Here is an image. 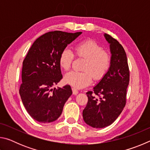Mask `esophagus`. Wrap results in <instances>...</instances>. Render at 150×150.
I'll list each match as a JSON object with an SVG mask.
<instances>
[{
    "mask_svg": "<svg viewBox=\"0 0 150 150\" xmlns=\"http://www.w3.org/2000/svg\"><path fill=\"white\" fill-rule=\"evenodd\" d=\"M72 91H73V95H77V94L79 93V91L77 89H76V88H72Z\"/></svg>",
    "mask_w": 150,
    "mask_h": 150,
    "instance_id": "34e87169",
    "label": "esophagus"
}]
</instances>
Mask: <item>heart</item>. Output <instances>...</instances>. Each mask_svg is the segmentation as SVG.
Instances as JSON below:
<instances>
[{"label":"heart","mask_w":150,"mask_h":150,"mask_svg":"<svg viewBox=\"0 0 150 150\" xmlns=\"http://www.w3.org/2000/svg\"><path fill=\"white\" fill-rule=\"evenodd\" d=\"M77 56L83 57L85 61L83 65V71H70L65 75L66 83L76 88H81L90 85L92 77L98 80L108 71L111 64L109 53L103 50V47L93 40L82 41L75 46ZM74 55L69 49L63 50L59 55L60 67L65 71L70 69Z\"/></svg>","instance_id":"b5f03b06"}]
</instances>
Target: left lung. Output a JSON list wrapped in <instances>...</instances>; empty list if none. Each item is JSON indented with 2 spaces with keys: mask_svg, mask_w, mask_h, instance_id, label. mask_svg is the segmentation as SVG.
Instances as JSON below:
<instances>
[{
  "mask_svg": "<svg viewBox=\"0 0 150 150\" xmlns=\"http://www.w3.org/2000/svg\"><path fill=\"white\" fill-rule=\"evenodd\" d=\"M110 44L111 64L106 74L92 91L86 93L88 103L83 111L85 122L93 128H103L115 122L126 105L130 71L125 51L117 40L104 34Z\"/></svg>",
  "mask_w": 150,
  "mask_h": 150,
  "instance_id": "obj_1",
  "label": "left lung"
}]
</instances>
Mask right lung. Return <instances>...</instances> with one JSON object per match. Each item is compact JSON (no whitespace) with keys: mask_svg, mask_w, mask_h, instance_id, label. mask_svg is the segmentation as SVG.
I'll list each match as a JSON object with an SVG mask.
<instances>
[{"mask_svg":"<svg viewBox=\"0 0 150 150\" xmlns=\"http://www.w3.org/2000/svg\"><path fill=\"white\" fill-rule=\"evenodd\" d=\"M82 32L54 31L39 37L23 62L20 95L30 116L39 122L50 123L62 115L72 95L69 85L52 88L62 79L59 55Z\"/></svg>","mask_w":150,"mask_h":150,"instance_id":"add662e5","label":"right lung"}]
</instances>
